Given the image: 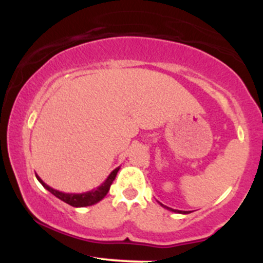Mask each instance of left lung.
Instances as JSON below:
<instances>
[{
	"mask_svg": "<svg viewBox=\"0 0 263 263\" xmlns=\"http://www.w3.org/2000/svg\"><path fill=\"white\" fill-rule=\"evenodd\" d=\"M159 203V201H158ZM159 205H161V206H163V208H165V209H168V210H171V211H174V213H179V214H189L188 211H182V210H176V209H172V208H168V206H165V205H163L162 203H159Z\"/></svg>",
	"mask_w": 263,
	"mask_h": 263,
	"instance_id": "left-lung-1",
	"label": "left lung"
}]
</instances>
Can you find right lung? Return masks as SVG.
Masks as SVG:
<instances>
[{"label": "right lung", "mask_w": 263, "mask_h": 263, "mask_svg": "<svg viewBox=\"0 0 263 263\" xmlns=\"http://www.w3.org/2000/svg\"><path fill=\"white\" fill-rule=\"evenodd\" d=\"M119 171H120V167H117L116 170L111 172V173L108 174V177L106 178V180H105V182L102 183L100 186H98L96 189H92L86 193H80V194L59 192V190H55L53 189L52 186L47 185V184H45L43 180L38 177V174H35V177H37L39 183H41L42 185L48 190V192L52 193L54 197H57L58 199H60V200L64 201V203L71 205V206L74 208H84V206H90V205L99 203V201L102 200V199L106 197L108 190H110L111 184H112L115 178H116V174Z\"/></svg>", "instance_id": "1"}]
</instances>
